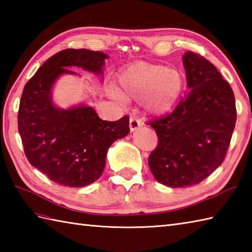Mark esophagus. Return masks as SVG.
<instances>
[{
  "label": "esophagus",
  "mask_w": 252,
  "mask_h": 252,
  "mask_svg": "<svg viewBox=\"0 0 252 252\" xmlns=\"http://www.w3.org/2000/svg\"><path fill=\"white\" fill-rule=\"evenodd\" d=\"M141 126H142V122H141L140 119H137V118H135V117H131V118H130L129 127H130L131 132L137 130L138 127H140Z\"/></svg>",
  "instance_id": "1"
}]
</instances>
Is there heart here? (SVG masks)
Listing matches in <instances>:
<instances>
[{"label": "heart", "instance_id": "1", "mask_svg": "<svg viewBox=\"0 0 252 252\" xmlns=\"http://www.w3.org/2000/svg\"><path fill=\"white\" fill-rule=\"evenodd\" d=\"M117 88L109 94L119 100H142L148 115L162 116L172 111L183 96L185 79L178 69L162 63L135 62L118 74Z\"/></svg>", "mask_w": 252, "mask_h": 252}]
</instances>
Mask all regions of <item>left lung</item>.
I'll return each instance as SVG.
<instances>
[{
  "label": "left lung",
  "instance_id": "left-lung-1",
  "mask_svg": "<svg viewBox=\"0 0 252 252\" xmlns=\"http://www.w3.org/2000/svg\"><path fill=\"white\" fill-rule=\"evenodd\" d=\"M183 65L189 93L171 114L148 122L158 136L148 165L173 189L200 183L222 163L236 123L233 90L218 69L190 51Z\"/></svg>",
  "mask_w": 252,
  "mask_h": 252
}]
</instances>
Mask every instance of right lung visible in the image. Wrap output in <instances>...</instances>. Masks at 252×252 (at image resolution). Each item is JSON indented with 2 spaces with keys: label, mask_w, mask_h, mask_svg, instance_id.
I'll list each match as a JSON object with an SVG mask.
<instances>
[{
  "label": "right lung",
  "mask_w": 252,
  "mask_h": 252,
  "mask_svg": "<svg viewBox=\"0 0 252 252\" xmlns=\"http://www.w3.org/2000/svg\"><path fill=\"white\" fill-rule=\"evenodd\" d=\"M108 57L101 52L67 49L42 65L24 88L18 110V131L29 162L51 181L83 187L103 174L107 151L129 134V117L101 120L84 104L61 109L53 103L52 89L62 74L79 67L103 78Z\"/></svg>",
  "instance_id": "add662e5"
}]
</instances>
